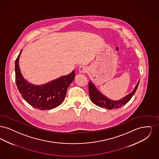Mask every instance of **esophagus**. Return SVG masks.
<instances>
[{"mask_svg": "<svg viewBox=\"0 0 159 159\" xmlns=\"http://www.w3.org/2000/svg\"><path fill=\"white\" fill-rule=\"evenodd\" d=\"M88 68L86 66H80L79 68V71L80 73H85L88 71Z\"/></svg>", "mask_w": 159, "mask_h": 159, "instance_id": "esophagus-1", "label": "esophagus"}]
</instances>
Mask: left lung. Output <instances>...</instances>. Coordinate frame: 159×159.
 <instances>
[{
	"label": "left lung",
	"mask_w": 159,
	"mask_h": 159,
	"mask_svg": "<svg viewBox=\"0 0 159 159\" xmlns=\"http://www.w3.org/2000/svg\"><path fill=\"white\" fill-rule=\"evenodd\" d=\"M139 83V80L135 86L134 91L131 93L125 96L124 98L117 101L110 99L104 95L102 93L100 92V91L97 89L92 81L89 82V94L91 101L96 106L108 110L116 109L121 107V106H123L128 102L133 95L135 94Z\"/></svg>",
	"instance_id": "obj_1"
}]
</instances>
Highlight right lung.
<instances>
[{
  "label": "right lung",
  "instance_id": "add662e5",
  "mask_svg": "<svg viewBox=\"0 0 159 159\" xmlns=\"http://www.w3.org/2000/svg\"><path fill=\"white\" fill-rule=\"evenodd\" d=\"M21 52L15 60V81L24 99L30 106L41 110H51L61 105L66 98L68 86L75 78V70L67 76H61L44 84L29 83L23 77L19 67Z\"/></svg>",
  "mask_w": 159,
  "mask_h": 159
}]
</instances>
